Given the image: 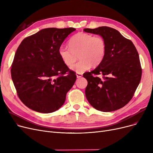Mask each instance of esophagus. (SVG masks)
<instances>
[{"label": "esophagus", "instance_id": "34e87169", "mask_svg": "<svg viewBox=\"0 0 153 153\" xmlns=\"http://www.w3.org/2000/svg\"><path fill=\"white\" fill-rule=\"evenodd\" d=\"M76 76L77 78L81 77L82 76V73H76Z\"/></svg>", "mask_w": 153, "mask_h": 153}]
</instances>
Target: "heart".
<instances>
[{"instance_id": "1", "label": "heart", "mask_w": 153, "mask_h": 153, "mask_svg": "<svg viewBox=\"0 0 153 153\" xmlns=\"http://www.w3.org/2000/svg\"><path fill=\"white\" fill-rule=\"evenodd\" d=\"M69 48L61 46L58 55L62 62L67 66L73 64L77 59L80 61L71 69L77 73L96 67L103 60L107 51L105 40L100 36H94L86 33H78L72 36L69 42Z\"/></svg>"}]
</instances>
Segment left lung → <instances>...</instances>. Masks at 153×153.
Masks as SVG:
<instances>
[{"label":"left lung","instance_id":"left-lung-1","mask_svg":"<svg viewBox=\"0 0 153 153\" xmlns=\"http://www.w3.org/2000/svg\"><path fill=\"white\" fill-rule=\"evenodd\" d=\"M87 33L99 35L105 40L103 60L91 72L83 74L87 81L85 94L96 110L108 112L123 107L132 99L141 78L139 54L132 42L108 27L85 28ZM103 76L101 79L93 74Z\"/></svg>","mask_w":153,"mask_h":153}]
</instances>
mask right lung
<instances>
[{"mask_svg":"<svg viewBox=\"0 0 153 153\" xmlns=\"http://www.w3.org/2000/svg\"><path fill=\"white\" fill-rule=\"evenodd\" d=\"M74 28L42 29L24 39L15 53L11 69L20 100L43 114L58 110L76 75L61 61L58 49Z\"/></svg>","mask_w":153,"mask_h":153,"instance_id":"right-lung-1","label":"right lung"}]
</instances>
